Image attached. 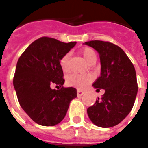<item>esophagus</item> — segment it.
I'll use <instances>...</instances> for the list:
<instances>
[{
	"mask_svg": "<svg viewBox=\"0 0 148 148\" xmlns=\"http://www.w3.org/2000/svg\"><path fill=\"white\" fill-rule=\"evenodd\" d=\"M84 94V92L83 91H82V90H77V95L78 96H82Z\"/></svg>",
	"mask_w": 148,
	"mask_h": 148,
	"instance_id": "34e87169",
	"label": "esophagus"
}]
</instances>
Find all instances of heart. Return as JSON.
I'll list each match as a JSON object with an SVG mask.
<instances>
[{
    "mask_svg": "<svg viewBox=\"0 0 148 148\" xmlns=\"http://www.w3.org/2000/svg\"><path fill=\"white\" fill-rule=\"evenodd\" d=\"M84 61L88 64H92V62L96 61V53L94 51V49L92 48H84L81 51ZM69 58V53L65 54L60 60V66L64 71H67V61ZM93 80V77L90 74H85V75H81V74H71L67 77V83L71 86L76 87L79 89H83L86 88L92 81Z\"/></svg>",
    "mask_w": 148,
    "mask_h": 148,
    "instance_id": "1",
    "label": "heart"
}]
</instances>
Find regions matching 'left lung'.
Wrapping results in <instances>:
<instances>
[{
  "label": "left lung",
  "instance_id": "obj_1",
  "mask_svg": "<svg viewBox=\"0 0 148 148\" xmlns=\"http://www.w3.org/2000/svg\"><path fill=\"white\" fill-rule=\"evenodd\" d=\"M99 54L101 76L93 83L96 88L104 89L101 99L98 98L87 109L89 119L97 127L109 128L119 124L128 116L137 94V82L134 65L123 49L109 42H86Z\"/></svg>",
  "mask_w": 148,
  "mask_h": 148
}]
</instances>
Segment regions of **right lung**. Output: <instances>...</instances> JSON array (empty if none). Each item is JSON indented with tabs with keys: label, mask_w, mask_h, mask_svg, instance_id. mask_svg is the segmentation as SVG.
Segmentation results:
<instances>
[{
	"label": "right lung",
	"mask_w": 148,
	"mask_h": 148,
	"mask_svg": "<svg viewBox=\"0 0 148 148\" xmlns=\"http://www.w3.org/2000/svg\"><path fill=\"white\" fill-rule=\"evenodd\" d=\"M76 43L42 37L30 44L18 60L13 84L19 104L41 126L60 123L77 97L76 88L72 87L51 88L52 84L62 87L64 84L60 62Z\"/></svg>",
	"instance_id": "obj_1"
}]
</instances>
